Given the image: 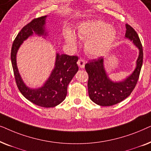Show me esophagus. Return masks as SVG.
Instances as JSON below:
<instances>
[{
    "instance_id": "esophagus-1",
    "label": "esophagus",
    "mask_w": 151,
    "mask_h": 151,
    "mask_svg": "<svg viewBox=\"0 0 151 151\" xmlns=\"http://www.w3.org/2000/svg\"><path fill=\"white\" fill-rule=\"evenodd\" d=\"M78 65L80 68H84V65H85V60L82 58H80L78 61Z\"/></svg>"
}]
</instances>
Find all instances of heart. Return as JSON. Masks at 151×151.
<instances>
[{
  "label": "heart",
  "mask_w": 151,
  "mask_h": 151,
  "mask_svg": "<svg viewBox=\"0 0 151 151\" xmlns=\"http://www.w3.org/2000/svg\"><path fill=\"white\" fill-rule=\"evenodd\" d=\"M78 35L80 38L86 39L85 50L93 57H100L106 54L111 48L117 33L115 29L106 22L96 20L80 24L78 27ZM65 38L69 45L76 44L75 34L70 31L66 33Z\"/></svg>",
  "instance_id": "1"
}]
</instances>
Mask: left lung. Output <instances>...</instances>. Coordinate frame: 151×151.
<instances>
[{"instance_id":"obj_1","label":"left lung","mask_w":151,"mask_h":151,"mask_svg":"<svg viewBox=\"0 0 151 151\" xmlns=\"http://www.w3.org/2000/svg\"><path fill=\"white\" fill-rule=\"evenodd\" d=\"M125 37L136 45L139 49V56L133 73L124 81L114 82L107 76L104 67V58L89 60L85 65V69L88 75V92L91 100L96 104L102 106H112L122 102L129 97L135 88L139 79L143 63V49L135 29L126 24Z\"/></svg>"}]
</instances>
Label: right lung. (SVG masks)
Here are the masks:
<instances>
[{
  "mask_svg": "<svg viewBox=\"0 0 151 151\" xmlns=\"http://www.w3.org/2000/svg\"><path fill=\"white\" fill-rule=\"evenodd\" d=\"M46 18L47 16L34 18L22 27L12 44L11 60L16 84L20 93L31 102L49 108L60 104L67 96L68 84L78 71L76 63L78 56L57 53L55 67L51 76L42 87L36 89L26 86L16 65V53L24 40L33 35V33L38 36H46L45 31Z\"/></svg>",
  "mask_w": 151,
  "mask_h": 151,
  "instance_id": "right-lung-1",
  "label": "right lung"
}]
</instances>
